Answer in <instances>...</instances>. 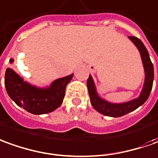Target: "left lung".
<instances>
[{
	"label": "left lung",
	"mask_w": 158,
	"mask_h": 158,
	"mask_svg": "<svg viewBox=\"0 0 158 158\" xmlns=\"http://www.w3.org/2000/svg\"><path fill=\"white\" fill-rule=\"evenodd\" d=\"M128 38L139 50L143 63L144 75H145L143 89L141 90V93L139 97L135 98L130 102H123V103H113V102H107L105 99H102L98 94L96 86L94 82L93 77L90 75L87 81L90 102L93 107L100 114L109 117H114V118L121 117L123 115H126L132 111L136 110L138 107L142 106L147 101L152 89L153 79H154V68L147 49L145 48L143 42L138 38L136 37H128Z\"/></svg>",
	"instance_id": "1"
}]
</instances>
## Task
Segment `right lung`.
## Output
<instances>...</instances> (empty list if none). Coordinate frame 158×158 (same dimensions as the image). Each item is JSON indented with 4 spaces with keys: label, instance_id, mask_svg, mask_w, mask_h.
<instances>
[{
    "label": "right lung",
    "instance_id": "add662e5",
    "mask_svg": "<svg viewBox=\"0 0 158 158\" xmlns=\"http://www.w3.org/2000/svg\"><path fill=\"white\" fill-rule=\"evenodd\" d=\"M10 64L14 63L11 58ZM73 74L58 78L49 87L40 88L24 81L13 69L7 68L5 74V87L7 94L20 107L32 114H44L56 110L63 103L66 86Z\"/></svg>",
    "mask_w": 158,
    "mask_h": 158
}]
</instances>
